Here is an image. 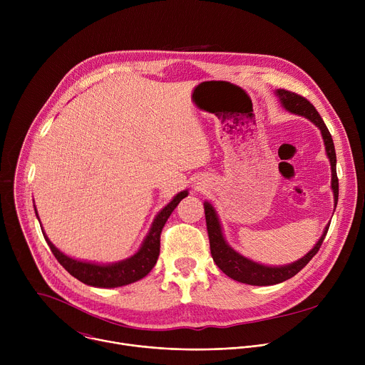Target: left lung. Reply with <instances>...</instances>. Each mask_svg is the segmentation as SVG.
Instances as JSON below:
<instances>
[{"label": "left lung", "instance_id": "left-lung-1", "mask_svg": "<svg viewBox=\"0 0 365 365\" xmlns=\"http://www.w3.org/2000/svg\"><path fill=\"white\" fill-rule=\"evenodd\" d=\"M280 102L283 103V107L293 113V114H299L303 115L306 118H309L315 125L319 127L324 141H325V148H327V154L331 160V169H332V190H334V196H335V205L338 202V176H336V154H335V147H334V140L332 135L328 130V127L325 125L322 117L319 115V113L317 111V108L312 106V103L302 95L292 92V91H286V89H277L276 91ZM205 218H206V228H207V235H210V245H211V254L215 264L231 279L241 282V283H247V284H252V286H270V284H277L282 283L290 277H293L294 274H297L312 258L317 255V252L319 251L325 235L328 232L329 225L325 228L321 240L317 242V245L312 248L303 258L297 259V262L289 264V266H283V267H267L263 264H258L251 262V259L240 255L238 252H235L224 240L222 231H221V225L217 217V212L214 207L211 206V203L205 202Z\"/></svg>", "mask_w": 365, "mask_h": 365}]
</instances>
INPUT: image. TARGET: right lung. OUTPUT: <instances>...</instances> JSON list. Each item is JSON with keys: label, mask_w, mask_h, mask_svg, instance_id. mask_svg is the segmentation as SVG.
<instances>
[{"label": "right lung", "mask_w": 365, "mask_h": 365, "mask_svg": "<svg viewBox=\"0 0 365 365\" xmlns=\"http://www.w3.org/2000/svg\"><path fill=\"white\" fill-rule=\"evenodd\" d=\"M187 196V190H183L178 193L173 200L165 206L163 210L155 217L151 230L148 235L145 237L141 248L138 252H135L133 257L124 259V262L108 264V266H101V264H92V263H83L73 259L63 252H61L53 244L48 241L44 231L43 235L56 257L58 262L65 267V270L76 277L79 282L93 286V287H120L130 283H134L144 276L150 273V270L154 267L155 262H158V257L160 254V234L162 230L170 217V214L175 211V207L179 205V202ZM36 211V210H34ZM37 215V211H36ZM38 218V217H37Z\"/></svg>", "instance_id": "obj_1"}]
</instances>
